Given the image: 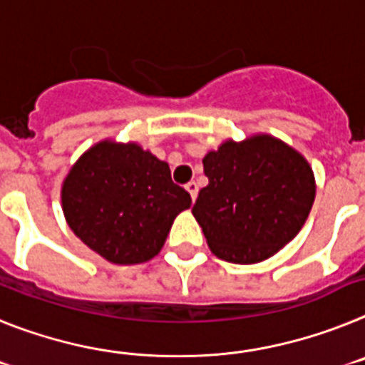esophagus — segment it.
Returning <instances> with one entry per match:
<instances>
[{
    "instance_id": "34e87169",
    "label": "esophagus",
    "mask_w": 365,
    "mask_h": 365,
    "mask_svg": "<svg viewBox=\"0 0 365 365\" xmlns=\"http://www.w3.org/2000/svg\"><path fill=\"white\" fill-rule=\"evenodd\" d=\"M185 189H187V192L191 195L192 200H195L196 195H198V185H196V182H189V183H187V185H185Z\"/></svg>"
}]
</instances>
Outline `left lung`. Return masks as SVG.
Listing matches in <instances>:
<instances>
[{
    "instance_id": "obj_1",
    "label": "left lung",
    "mask_w": 365,
    "mask_h": 365,
    "mask_svg": "<svg viewBox=\"0 0 365 365\" xmlns=\"http://www.w3.org/2000/svg\"><path fill=\"white\" fill-rule=\"evenodd\" d=\"M207 187L192 215L209 250L235 264H255L287 246L309 218L316 178L305 156L270 134L226 139L202 160Z\"/></svg>"
}]
</instances>
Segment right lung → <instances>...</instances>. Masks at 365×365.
<instances>
[{"mask_svg":"<svg viewBox=\"0 0 365 365\" xmlns=\"http://www.w3.org/2000/svg\"><path fill=\"white\" fill-rule=\"evenodd\" d=\"M69 230L113 264H139L163 248L191 196L170 180L167 161L135 141L103 139L69 169L60 189Z\"/></svg>","mask_w":365,"mask_h":365,"instance_id":"1","label":"right lung"}]
</instances>
